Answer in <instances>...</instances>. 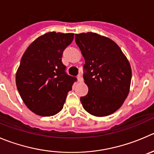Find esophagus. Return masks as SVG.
Wrapping results in <instances>:
<instances>
[{"mask_svg":"<svg viewBox=\"0 0 154 154\" xmlns=\"http://www.w3.org/2000/svg\"><path fill=\"white\" fill-rule=\"evenodd\" d=\"M77 80H78L79 82L83 81V77H82V76L80 75H80L77 76Z\"/></svg>","mask_w":154,"mask_h":154,"instance_id":"obj_1","label":"esophagus"}]
</instances>
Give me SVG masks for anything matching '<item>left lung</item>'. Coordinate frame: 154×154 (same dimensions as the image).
Returning a JSON list of instances; mask_svg holds the SVG:
<instances>
[{
    "label": "left lung",
    "instance_id": "1",
    "mask_svg": "<svg viewBox=\"0 0 154 154\" xmlns=\"http://www.w3.org/2000/svg\"><path fill=\"white\" fill-rule=\"evenodd\" d=\"M84 57L83 78L87 95L80 98L83 108L95 117L117 111L127 98L132 69L126 56L114 41L93 32L75 34Z\"/></svg>",
    "mask_w": 154,
    "mask_h": 154
}]
</instances>
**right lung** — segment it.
Here are the masks:
<instances>
[{
	"instance_id": "obj_1",
	"label": "right lung",
	"mask_w": 154,
	"mask_h": 154,
	"mask_svg": "<svg viewBox=\"0 0 154 154\" xmlns=\"http://www.w3.org/2000/svg\"><path fill=\"white\" fill-rule=\"evenodd\" d=\"M74 34L51 31L37 37L22 56L16 83L22 101L30 110L42 117L59 113L68 92L77 80L68 75L62 53Z\"/></svg>"
}]
</instances>
